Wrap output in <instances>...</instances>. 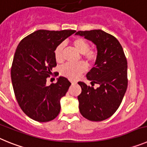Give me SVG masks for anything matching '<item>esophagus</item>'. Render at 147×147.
<instances>
[{"mask_svg":"<svg viewBox=\"0 0 147 147\" xmlns=\"http://www.w3.org/2000/svg\"><path fill=\"white\" fill-rule=\"evenodd\" d=\"M71 84H76V81H73V80H71Z\"/></svg>","mask_w":147,"mask_h":147,"instance_id":"obj_1","label":"esophagus"}]
</instances>
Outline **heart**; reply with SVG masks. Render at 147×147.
Returning <instances> with one entry per match:
<instances>
[{
  "mask_svg": "<svg viewBox=\"0 0 147 147\" xmlns=\"http://www.w3.org/2000/svg\"><path fill=\"white\" fill-rule=\"evenodd\" d=\"M73 45L80 53L82 54L83 57L89 63H93L96 61L97 54L96 51L89 49V44L83 38L78 37L73 40ZM64 43H61L58 45L54 51V57L57 62L63 61V49ZM87 69V65L82 62L78 63H67L61 67L60 73L63 76L68 78L70 80H76L80 77L82 74Z\"/></svg>",
  "mask_w": 147,
  "mask_h": 147,
  "instance_id": "obj_1",
  "label": "heart"
}]
</instances>
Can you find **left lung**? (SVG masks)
<instances>
[{
	"label": "left lung",
	"mask_w": 147,
	"mask_h": 147,
	"mask_svg": "<svg viewBox=\"0 0 147 147\" xmlns=\"http://www.w3.org/2000/svg\"><path fill=\"white\" fill-rule=\"evenodd\" d=\"M96 45L97 57L94 67L87 74L92 87L79 82L82 93L78 96L80 113L92 121L108 119L117 110L127 88V62L119 40L102 30L79 31ZM94 84L98 88L94 89Z\"/></svg>",
	"instance_id": "obj_1"
}]
</instances>
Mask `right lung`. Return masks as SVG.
<instances>
[{
    "label": "right lung",
    "mask_w": 147,
    "mask_h": 147,
    "mask_svg": "<svg viewBox=\"0 0 147 147\" xmlns=\"http://www.w3.org/2000/svg\"><path fill=\"white\" fill-rule=\"evenodd\" d=\"M75 30H37L20 41L11 69L13 89L24 113L39 122L55 119L60 112V99L71 83L63 76L46 85V79L57 65L54 51Z\"/></svg>",
    "instance_id": "right-lung-1"
}]
</instances>
